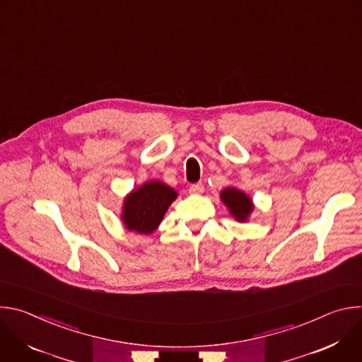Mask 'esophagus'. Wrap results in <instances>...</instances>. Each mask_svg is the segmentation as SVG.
<instances>
[{"label": "esophagus", "instance_id": "obj_1", "mask_svg": "<svg viewBox=\"0 0 362 362\" xmlns=\"http://www.w3.org/2000/svg\"><path fill=\"white\" fill-rule=\"evenodd\" d=\"M189 192H190L192 194H200V193H203V192H204V186H203L202 183H194V185H190V187H189Z\"/></svg>", "mask_w": 362, "mask_h": 362}]
</instances>
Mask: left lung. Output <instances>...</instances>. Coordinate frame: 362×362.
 Returning <instances> with one entry per match:
<instances>
[{
    "label": "left lung",
    "instance_id": "8db88e82",
    "mask_svg": "<svg viewBox=\"0 0 362 362\" xmlns=\"http://www.w3.org/2000/svg\"><path fill=\"white\" fill-rule=\"evenodd\" d=\"M222 202L228 206L230 215L238 222H246L253 211L252 199L242 190L236 187H226L221 192Z\"/></svg>",
    "mask_w": 362,
    "mask_h": 362
}]
</instances>
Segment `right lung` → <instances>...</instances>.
Instances as JSON below:
<instances>
[{"label": "right lung", "mask_w": 362, "mask_h": 362, "mask_svg": "<svg viewBox=\"0 0 362 362\" xmlns=\"http://www.w3.org/2000/svg\"><path fill=\"white\" fill-rule=\"evenodd\" d=\"M176 197L173 187L160 180H148L126 196L122 222L129 230L150 235L158 229Z\"/></svg>", "instance_id": "add662e5"}]
</instances>
